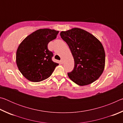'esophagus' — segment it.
Instances as JSON below:
<instances>
[{"label": "esophagus", "instance_id": "obj_1", "mask_svg": "<svg viewBox=\"0 0 123 123\" xmlns=\"http://www.w3.org/2000/svg\"><path fill=\"white\" fill-rule=\"evenodd\" d=\"M60 63L62 64H63L64 63V59H63V58H62L61 60H60Z\"/></svg>", "mask_w": 123, "mask_h": 123}]
</instances>
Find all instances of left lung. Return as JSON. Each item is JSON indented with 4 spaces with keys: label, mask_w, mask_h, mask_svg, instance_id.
Listing matches in <instances>:
<instances>
[{
    "label": "left lung",
    "mask_w": 123,
    "mask_h": 123,
    "mask_svg": "<svg viewBox=\"0 0 123 123\" xmlns=\"http://www.w3.org/2000/svg\"><path fill=\"white\" fill-rule=\"evenodd\" d=\"M60 36L69 47L74 60V67L68 75L79 86L98 79L104 71L105 53L101 43L83 29L73 28L61 31Z\"/></svg>",
    "instance_id": "left-lung-1"
}]
</instances>
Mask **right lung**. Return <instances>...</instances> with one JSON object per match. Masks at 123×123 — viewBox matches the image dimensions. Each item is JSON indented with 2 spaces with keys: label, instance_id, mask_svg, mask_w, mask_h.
<instances>
[{
  "label": "right lung",
  "instance_id": "1",
  "mask_svg": "<svg viewBox=\"0 0 123 123\" xmlns=\"http://www.w3.org/2000/svg\"><path fill=\"white\" fill-rule=\"evenodd\" d=\"M58 31L39 29L27 36L16 53V63L25 78L32 82L48 78L59 63L52 61L53 53L48 49L49 42L56 38Z\"/></svg>",
  "mask_w": 123,
  "mask_h": 123
}]
</instances>
